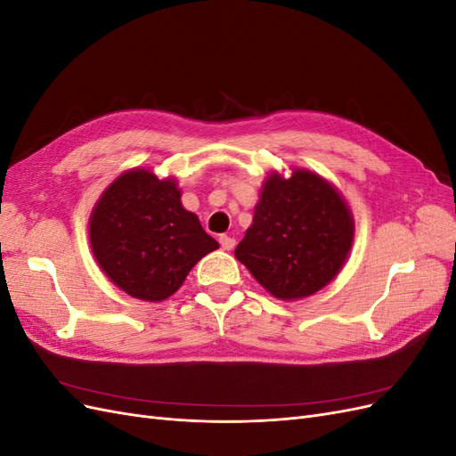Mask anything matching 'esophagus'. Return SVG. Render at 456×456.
<instances>
[{
  "label": "esophagus",
  "instance_id": "esophagus-1",
  "mask_svg": "<svg viewBox=\"0 0 456 456\" xmlns=\"http://www.w3.org/2000/svg\"><path fill=\"white\" fill-rule=\"evenodd\" d=\"M218 241H220V247H223L224 251H232L233 247H236V240L230 238V236H220Z\"/></svg>",
  "mask_w": 456,
  "mask_h": 456
}]
</instances>
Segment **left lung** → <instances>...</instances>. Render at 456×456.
I'll return each instance as SVG.
<instances>
[{
	"mask_svg": "<svg viewBox=\"0 0 456 456\" xmlns=\"http://www.w3.org/2000/svg\"><path fill=\"white\" fill-rule=\"evenodd\" d=\"M352 243L354 218L333 184L308 169L273 171L236 258L272 297L298 300L335 280Z\"/></svg>",
	"mask_w": 456,
	"mask_h": 456,
	"instance_id": "8db88e82",
	"label": "left lung"
}]
</instances>
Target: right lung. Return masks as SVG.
I'll return each mask as SVG.
<instances>
[{
  "label": "right lung",
  "instance_id": "add662e5",
  "mask_svg": "<svg viewBox=\"0 0 456 456\" xmlns=\"http://www.w3.org/2000/svg\"><path fill=\"white\" fill-rule=\"evenodd\" d=\"M93 255L129 297L161 302L218 243L181 203L175 178L129 169L110 184L89 218Z\"/></svg>",
  "mask_w": 456,
  "mask_h": 456
}]
</instances>
